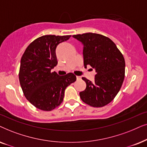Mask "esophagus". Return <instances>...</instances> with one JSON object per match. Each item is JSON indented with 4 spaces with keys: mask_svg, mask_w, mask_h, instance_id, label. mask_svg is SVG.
Here are the masks:
<instances>
[{
    "mask_svg": "<svg viewBox=\"0 0 147 147\" xmlns=\"http://www.w3.org/2000/svg\"><path fill=\"white\" fill-rule=\"evenodd\" d=\"M77 80H81V77H79V76H77Z\"/></svg>",
    "mask_w": 147,
    "mask_h": 147,
    "instance_id": "obj_1",
    "label": "esophagus"
}]
</instances>
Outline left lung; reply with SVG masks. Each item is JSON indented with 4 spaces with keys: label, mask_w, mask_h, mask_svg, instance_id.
Here are the masks:
<instances>
[{
    "label": "left lung",
    "mask_w": 147,
    "mask_h": 147,
    "mask_svg": "<svg viewBox=\"0 0 147 147\" xmlns=\"http://www.w3.org/2000/svg\"><path fill=\"white\" fill-rule=\"evenodd\" d=\"M72 37L83 44L85 68L90 65L96 72L93 82L82 78L87 86L80 92V97L92 107L106 105L116 96L124 81V56L116 45L102 35L86 33Z\"/></svg>",
    "instance_id": "1"
}]
</instances>
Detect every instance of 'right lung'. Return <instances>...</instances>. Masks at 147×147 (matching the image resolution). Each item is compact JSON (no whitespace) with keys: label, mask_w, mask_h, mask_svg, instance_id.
I'll list each match as a JSON object with an SVG mask.
<instances>
[{"label":"right lung","mask_w":147,"mask_h":147,"mask_svg":"<svg viewBox=\"0 0 147 147\" xmlns=\"http://www.w3.org/2000/svg\"><path fill=\"white\" fill-rule=\"evenodd\" d=\"M70 36L46 35L29 45L21 59L19 82L27 100L37 108L51 111L63 101L66 88L77 79L72 72L60 76L51 72L58 64V45Z\"/></svg>","instance_id":"1"}]
</instances>
